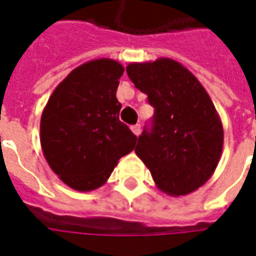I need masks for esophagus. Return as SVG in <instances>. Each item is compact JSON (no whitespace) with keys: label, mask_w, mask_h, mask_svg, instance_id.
Returning <instances> with one entry per match:
<instances>
[{"label":"esophagus","mask_w":256,"mask_h":256,"mask_svg":"<svg viewBox=\"0 0 256 256\" xmlns=\"http://www.w3.org/2000/svg\"><path fill=\"white\" fill-rule=\"evenodd\" d=\"M132 132H133V134H136V136H140L141 134V126L140 124H134V126H132Z\"/></svg>","instance_id":"1"}]
</instances>
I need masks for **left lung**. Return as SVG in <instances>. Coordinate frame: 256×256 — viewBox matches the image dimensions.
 I'll list each match as a JSON object with an SVG mask.
<instances>
[{"mask_svg":"<svg viewBox=\"0 0 256 256\" xmlns=\"http://www.w3.org/2000/svg\"><path fill=\"white\" fill-rule=\"evenodd\" d=\"M126 72L154 107L152 132L138 137L136 154L166 196L194 192L214 174L224 144L222 122L209 94L171 58L132 62Z\"/></svg>","mask_w":256,"mask_h":256,"instance_id":"1","label":"left lung"}]
</instances>
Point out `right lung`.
Masks as SVG:
<instances>
[{"label": "right lung", "instance_id": "add662e5", "mask_svg": "<svg viewBox=\"0 0 256 256\" xmlns=\"http://www.w3.org/2000/svg\"><path fill=\"white\" fill-rule=\"evenodd\" d=\"M124 68L99 58L70 72L48 98L40 116V145L54 174L77 191L102 187L132 152L137 137L119 120L116 99Z\"/></svg>", "mask_w": 256, "mask_h": 256}]
</instances>
